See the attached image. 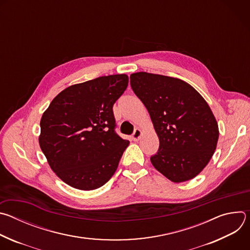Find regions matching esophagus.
Listing matches in <instances>:
<instances>
[{
    "label": "esophagus",
    "instance_id": "obj_1",
    "mask_svg": "<svg viewBox=\"0 0 250 250\" xmlns=\"http://www.w3.org/2000/svg\"><path fill=\"white\" fill-rule=\"evenodd\" d=\"M141 134H142V131H141L139 128H135L134 132L132 133V139H133L134 141L139 140V138H140Z\"/></svg>",
    "mask_w": 250,
    "mask_h": 250
}]
</instances>
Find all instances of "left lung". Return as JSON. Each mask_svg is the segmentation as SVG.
I'll return each mask as SVG.
<instances>
[{"label":"left lung","mask_w":250,"mask_h":250,"mask_svg":"<svg viewBox=\"0 0 250 250\" xmlns=\"http://www.w3.org/2000/svg\"><path fill=\"white\" fill-rule=\"evenodd\" d=\"M130 86L159 138L152 165L172 182L193 179L210 160L219 139L208 103L190 84L173 77L137 72L130 75Z\"/></svg>","instance_id":"obj_1"}]
</instances>
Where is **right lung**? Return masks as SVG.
Segmentation results:
<instances>
[{
  "instance_id": "right-lung-1",
  "label": "right lung",
  "mask_w": 250,
  "mask_h": 250,
  "mask_svg": "<svg viewBox=\"0 0 250 250\" xmlns=\"http://www.w3.org/2000/svg\"><path fill=\"white\" fill-rule=\"evenodd\" d=\"M125 74L102 76L60 92L41 120L40 146L50 168L69 186L90 191L115 174L129 141L116 133L113 105Z\"/></svg>"
}]
</instances>
